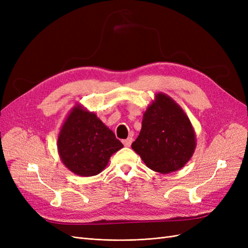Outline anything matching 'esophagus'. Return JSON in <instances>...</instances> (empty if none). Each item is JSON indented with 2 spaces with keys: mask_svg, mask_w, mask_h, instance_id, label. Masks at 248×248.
Segmentation results:
<instances>
[{
  "mask_svg": "<svg viewBox=\"0 0 248 248\" xmlns=\"http://www.w3.org/2000/svg\"><path fill=\"white\" fill-rule=\"evenodd\" d=\"M122 142H123V145L125 147H129L131 145V142H132V138H128V139H126V140H123Z\"/></svg>",
  "mask_w": 248,
  "mask_h": 248,
  "instance_id": "esophagus-1",
  "label": "esophagus"
}]
</instances>
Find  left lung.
Masks as SVG:
<instances>
[{
  "label": "left lung",
  "instance_id": "1",
  "mask_svg": "<svg viewBox=\"0 0 248 248\" xmlns=\"http://www.w3.org/2000/svg\"><path fill=\"white\" fill-rule=\"evenodd\" d=\"M196 146V133L184 110L167 94L157 93L131 148L149 169L169 174L189 161Z\"/></svg>",
  "mask_w": 248,
  "mask_h": 248
}]
</instances>
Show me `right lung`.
Masks as SVG:
<instances>
[{
	"instance_id": "obj_1",
	"label": "right lung",
	"mask_w": 248,
	"mask_h": 248,
	"mask_svg": "<svg viewBox=\"0 0 248 248\" xmlns=\"http://www.w3.org/2000/svg\"><path fill=\"white\" fill-rule=\"evenodd\" d=\"M57 145L65 167L82 177L98 175L108 166L110 156L123 148L115 133L93 111L79 104L67 116Z\"/></svg>"
}]
</instances>
